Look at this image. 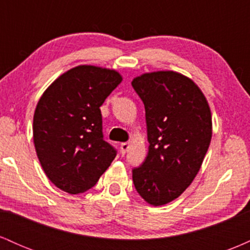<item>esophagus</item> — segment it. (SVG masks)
<instances>
[{"label": "esophagus", "mask_w": 250, "mask_h": 250, "mask_svg": "<svg viewBox=\"0 0 250 250\" xmlns=\"http://www.w3.org/2000/svg\"><path fill=\"white\" fill-rule=\"evenodd\" d=\"M120 149H121V153L125 155V153H127L128 149H129V143L128 142L121 143V145H120Z\"/></svg>", "instance_id": "obj_1"}]
</instances>
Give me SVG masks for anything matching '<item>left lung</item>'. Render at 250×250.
Here are the masks:
<instances>
[{
  "instance_id": "obj_1",
  "label": "left lung",
  "mask_w": 250,
  "mask_h": 250,
  "mask_svg": "<svg viewBox=\"0 0 250 250\" xmlns=\"http://www.w3.org/2000/svg\"><path fill=\"white\" fill-rule=\"evenodd\" d=\"M146 109L148 154L133 169L137 193L162 206L179 197L199 173L211 140V114L200 88L175 71L131 82Z\"/></svg>"
}]
</instances>
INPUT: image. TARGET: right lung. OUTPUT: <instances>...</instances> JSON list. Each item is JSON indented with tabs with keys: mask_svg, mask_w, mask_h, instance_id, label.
<instances>
[{
	"mask_svg": "<svg viewBox=\"0 0 250 250\" xmlns=\"http://www.w3.org/2000/svg\"><path fill=\"white\" fill-rule=\"evenodd\" d=\"M121 81L115 70L79 65L51 83L37 103L36 154L61 190L80 194L94 187L115 159L116 149L103 139L100 107Z\"/></svg>",
	"mask_w": 250,
	"mask_h": 250,
	"instance_id": "1",
	"label": "right lung"
}]
</instances>
